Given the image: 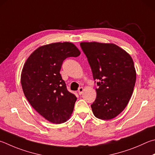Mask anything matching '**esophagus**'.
Wrapping results in <instances>:
<instances>
[{"label":"esophagus","mask_w":155,"mask_h":155,"mask_svg":"<svg viewBox=\"0 0 155 155\" xmlns=\"http://www.w3.org/2000/svg\"><path fill=\"white\" fill-rule=\"evenodd\" d=\"M83 91H84L83 87H80V88L78 89V94H79V95H81V94H83Z\"/></svg>","instance_id":"esophagus-1"}]
</instances>
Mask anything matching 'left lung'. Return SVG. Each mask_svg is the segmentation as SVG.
<instances>
[{"mask_svg":"<svg viewBox=\"0 0 155 155\" xmlns=\"http://www.w3.org/2000/svg\"><path fill=\"white\" fill-rule=\"evenodd\" d=\"M94 80L96 99L91 105L95 117L110 120L118 116L129 103L136 80L133 59L114 43L82 42Z\"/></svg>","mask_w":155,"mask_h":155,"instance_id":"left-lung-1","label":"left lung"}]
</instances>
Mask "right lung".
I'll return each mask as SVG.
<instances>
[{"label": "right lung", "instance_id": "obj_1", "mask_svg": "<svg viewBox=\"0 0 155 155\" xmlns=\"http://www.w3.org/2000/svg\"><path fill=\"white\" fill-rule=\"evenodd\" d=\"M80 54L72 43H53L38 47L24 64L21 84L25 96L51 123L60 124L71 117L77 97L67 90L60 71L66 58Z\"/></svg>", "mask_w": 155, "mask_h": 155}]
</instances>
